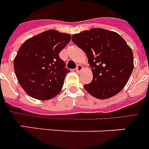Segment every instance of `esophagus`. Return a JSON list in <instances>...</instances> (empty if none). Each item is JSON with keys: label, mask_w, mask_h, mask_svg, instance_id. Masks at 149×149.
Returning a JSON list of instances; mask_svg holds the SVG:
<instances>
[{"label": "esophagus", "mask_w": 149, "mask_h": 149, "mask_svg": "<svg viewBox=\"0 0 149 149\" xmlns=\"http://www.w3.org/2000/svg\"><path fill=\"white\" fill-rule=\"evenodd\" d=\"M82 69H83L82 66L78 65V66H77V68H75V71H76V72H78V73H80L81 70H82Z\"/></svg>", "instance_id": "esophagus-1"}]
</instances>
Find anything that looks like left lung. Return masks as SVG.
<instances>
[{"instance_id": "8db88e82", "label": "left lung", "mask_w": 149, "mask_h": 149, "mask_svg": "<svg viewBox=\"0 0 149 149\" xmlns=\"http://www.w3.org/2000/svg\"><path fill=\"white\" fill-rule=\"evenodd\" d=\"M71 40L86 53L92 68L93 81L84 85L89 94L108 99L123 89L134 70V55L118 33L93 28L74 34Z\"/></svg>"}]
</instances>
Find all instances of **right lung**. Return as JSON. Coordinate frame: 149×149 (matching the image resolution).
<instances>
[{
    "mask_svg": "<svg viewBox=\"0 0 149 149\" xmlns=\"http://www.w3.org/2000/svg\"><path fill=\"white\" fill-rule=\"evenodd\" d=\"M70 34L49 30L28 39L14 60L18 81L31 97L49 100L62 89L70 70L59 53L70 41Z\"/></svg>",
    "mask_w": 149,
    "mask_h": 149,
    "instance_id": "add662e5",
    "label": "right lung"
}]
</instances>
